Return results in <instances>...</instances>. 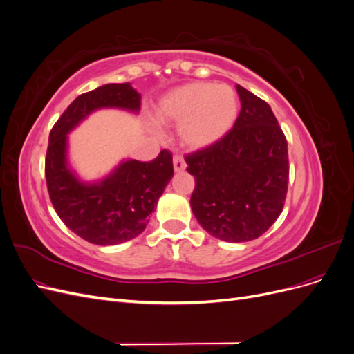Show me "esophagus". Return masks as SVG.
<instances>
[{
  "mask_svg": "<svg viewBox=\"0 0 354 354\" xmlns=\"http://www.w3.org/2000/svg\"><path fill=\"white\" fill-rule=\"evenodd\" d=\"M173 165H174V171H176V173H180V171H185V169H186L185 159H183V156H180V155H176V156H174Z\"/></svg>",
  "mask_w": 354,
  "mask_h": 354,
  "instance_id": "34e87169",
  "label": "esophagus"
}]
</instances>
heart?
I'll return each mask as SVG.
<instances>
[{"instance_id": "b5f03b06", "label": "heart", "mask_w": 354, "mask_h": 354, "mask_svg": "<svg viewBox=\"0 0 354 354\" xmlns=\"http://www.w3.org/2000/svg\"><path fill=\"white\" fill-rule=\"evenodd\" d=\"M155 115L159 124H180L185 146L205 149L230 131L238 116V97L229 85L192 82L165 94Z\"/></svg>"}]
</instances>
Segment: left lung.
Returning <instances> with one entry per match:
<instances>
[{"instance_id":"1","label":"left lung","mask_w":354,"mask_h":354,"mask_svg":"<svg viewBox=\"0 0 354 354\" xmlns=\"http://www.w3.org/2000/svg\"><path fill=\"white\" fill-rule=\"evenodd\" d=\"M241 112L221 140L186 156L195 177L190 207L211 236L257 239L281 216L288 190V145L270 106L236 85Z\"/></svg>"}]
</instances>
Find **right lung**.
<instances>
[{
	"instance_id": "right-lung-1",
	"label": "right lung",
	"mask_w": 354,
	"mask_h": 354,
	"mask_svg": "<svg viewBox=\"0 0 354 354\" xmlns=\"http://www.w3.org/2000/svg\"><path fill=\"white\" fill-rule=\"evenodd\" d=\"M140 99L130 82L102 85L78 95L50 133L46 178L51 203L66 227L90 243L118 245L146 229L173 178V155L160 151L151 162L122 159L108 176L84 181L69 164L68 134L99 109L138 113Z\"/></svg>"
}]
</instances>
